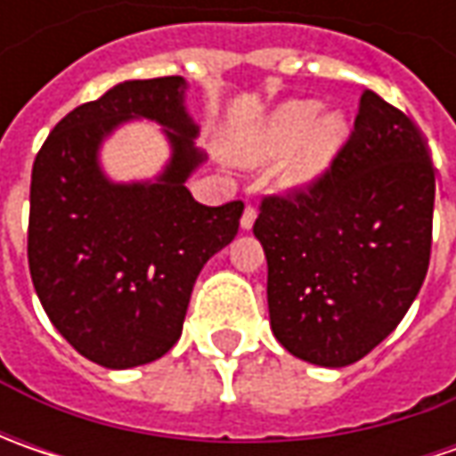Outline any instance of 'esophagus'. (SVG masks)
<instances>
[{"label":"esophagus","mask_w":456,"mask_h":456,"mask_svg":"<svg viewBox=\"0 0 456 456\" xmlns=\"http://www.w3.org/2000/svg\"><path fill=\"white\" fill-rule=\"evenodd\" d=\"M254 223H256V210L248 205V208L243 210V216H240V228H243V231H251V228H254Z\"/></svg>","instance_id":"1"}]
</instances>
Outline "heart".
<instances>
[{
    "label": "heart",
    "instance_id": "obj_1",
    "mask_svg": "<svg viewBox=\"0 0 456 456\" xmlns=\"http://www.w3.org/2000/svg\"><path fill=\"white\" fill-rule=\"evenodd\" d=\"M350 118L342 109H327L317 101L294 98L258 118L231 144L238 165L261 167L281 157L276 184L287 192H306L332 169L350 139Z\"/></svg>",
    "mask_w": 456,
    "mask_h": 456
}]
</instances>
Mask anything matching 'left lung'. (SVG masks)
Here are the masks:
<instances>
[{
  "mask_svg": "<svg viewBox=\"0 0 456 456\" xmlns=\"http://www.w3.org/2000/svg\"><path fill=\"white\" fill-rule=\"evenodd\" d=\"M434 190L416 124L365 91L322 183L261 202L269 320L294 358L345 368L394 332L429 269Z\"/></svg>",
  "mask_w": 456,
  "mask_h": 456,
  "instance_id": "8db88e82",
  "label": "left lung"
}]
</instances>
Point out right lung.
<instances>
[{"label":"right lung","instance_id":"right-lung-1","mask_svg":"<svg viewBox=\"0 0 456 456\" xmlns=\"http://www.w3.org/2000/svg\"><path fill=\"white\" fill-rule=\"evenodd\" d=\"M180 76L124 80L73 109L32 165L27 258L50 322L83 358L126 370L180 340L202 266L238 233L243 202L208 208L187 180L208 154ZM132 120L162 126L170 147L150 181L118 183L100 150Z\"/></svg>","mask_w":456,"mask_h":456}]
</instances>
